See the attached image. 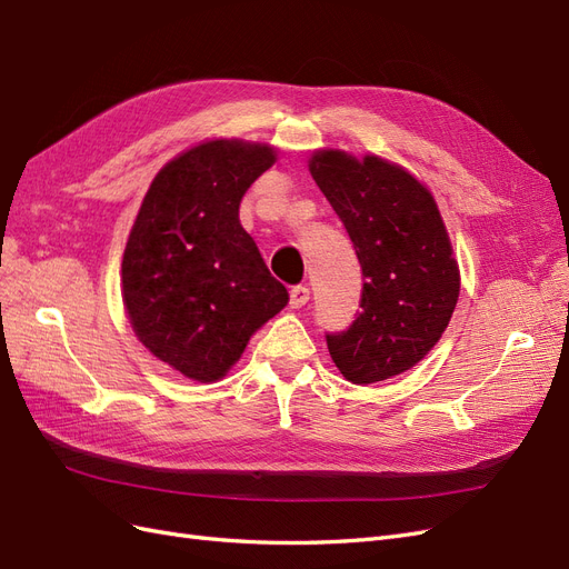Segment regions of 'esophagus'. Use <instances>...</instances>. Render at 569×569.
<instances>
[{
    "label": "esophagus",
    "mask_w": 569,
    "mask_h": 569,
    "mask_svg": "<svg viewBox=\"0 0 569 569\" xmlns=\"http://www.w3.org/2000/svg\"><path fill=\"white\" fill-rule=\"evenodd\" d=\"M307 300H310V288L307 286L290 288V307H293V310H300L302 305H307Z\"/></svg>",
    "instance_id": "1"
}]
</instances>
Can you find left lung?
<instances>
[{"mask_svg": "<svg viewBox=\"0 0 569 569\" xmlns=\"http://www.w3.org/2000/svg\"><path fill=\"white\" fill-rule=\"evenodd\" d=\"M312 178L343 221L365 286L355 321L327 333L331 360L352 383L415 367L446 331L460 296L458 262L431 192L379 157L317 152Z\"/></svg>", "mask_w": 569, "mask_h": 569, "instance_id": "obj_1", "label": "left lung"}]
</instances>
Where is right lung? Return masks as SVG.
<instances>
[{"label": "right lung", "mask_w": 569, "mask_h": 569, "mask_svg": "<svg viewBox=\"0 0 569 569\" xmlns=\"http://www.w3.org/2000/svg\"><path fill=\"white\" fill-rule=\"evenodd\" d=\"M273 161L267 144H198L154 176L128 236L121 293L133 331L188 379H221L288 302L238 219Z\"/></svg>", "instance_id": "add662e5"}]
</instances>
